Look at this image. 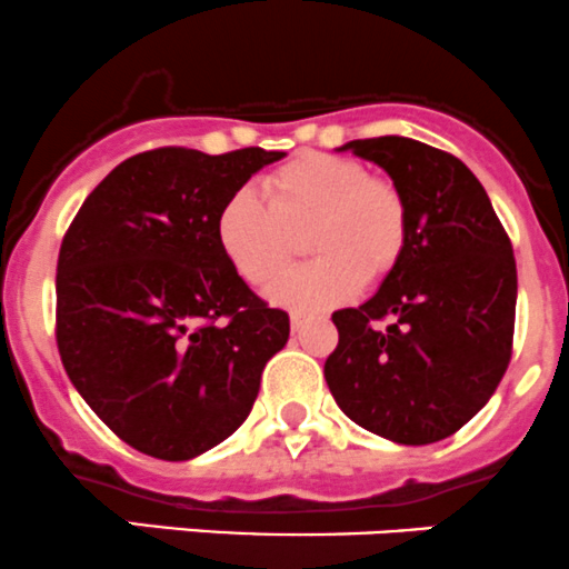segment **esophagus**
<instances>
[{
  "instance_id": "34e87169",
  "label": "esophagus",
  "mask_w": 569,
  "mask_h": 569,
  "mask_svg": "<svg viewBox=\"0 0 569 569\" xmlns=\"http://www.w3.org/2000/svg\"><path fill=\"white\" fill-rule=\"evenodd\" d=\"M309 320V315L307 312H290V323H292V329H301L303 323H307Z\"/></svg>"
}]
</instances>
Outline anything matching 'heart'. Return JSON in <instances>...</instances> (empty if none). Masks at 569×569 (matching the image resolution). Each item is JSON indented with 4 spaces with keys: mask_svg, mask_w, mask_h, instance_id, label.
Instances as JSON below:
<instances>
[{
    "mask_svg": "<svg viewBox=\"0 0 569 569\" xmlns=\"http://www.w3.org/2000/svg\"><path fill=\"white\" fill-rule=\"evenodd\" d=\"M262 190L268 206L251 190L229 196L216 234L234 273L260 290L284 277L307 234L315 260L273 290L284 307H329L359 284H379L407 249L401 188L351 157L303 151L268 173Z\"/></svg>",
    "mask_w": 569,
    "mask_h": 569,
    "instance_id": "1",
    "label": "heart"
}]
</instances>
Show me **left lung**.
Instances as JSON below:
<instances>
[{
    "label": "left lung",
    "instance_id": "8db88e82",
    "mask_svg": "<svg viewBox=\"0 0 569 569\" xmlns=\"http://www.w3.org/2000/svg\"><path fill=\"white\" fill-rule=\"evenodd\" d=\"M407 199L409 238L379 292L337 309L323 365L337 407L357 426L429 446L492 398L511 359L517 266L487 190L462 160L412 138L351 140Z\"/></svg>",
    "mask_w": 569,
    "mask_h": 569
}]
</instances>
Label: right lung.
I'll return each instance as SVG.
<instances>
[{"label": "right lung", "mask_w": 569, "mask_h": 569, "mask_svg": "<svg viewBox=\"0 0 569 569\" xmlns=\"http://www.w3.org/2000/svg\"><path fill=\"white\" fill-rule=\"evenodd\" d=\"M260 146L143 151L82 201L58 257V351L71 385L134 451L184 462L240 429L290 318L218 246L223 201L282 160Z\"/></svg>", "instance_id": "1"}]
</instances>
